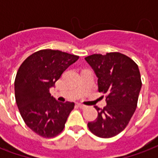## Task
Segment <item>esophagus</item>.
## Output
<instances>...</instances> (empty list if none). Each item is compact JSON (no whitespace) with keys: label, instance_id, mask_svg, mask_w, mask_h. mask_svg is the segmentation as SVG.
Segmentation results:
<instances>
[{"label":"esophagus","instance_id":"obj_1","mask_svg":"<svg viewBox=\"0 0 158 158\" xmlns=\"http://www.w3.org/2000/svg\"><path fill=\"white\" fill-rule=\"evenodd\" d=\"M77 105L79 106V107H80V108H82V109H83V108H85V107H86L85 105H84V104H81V103H78Z\"/></svg>","mask_w":158,"mask_h":158}]
</instances>
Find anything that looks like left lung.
Segmentation results:
<instances>
[{"instance_id": "8db88e82", "label": "left lung", "mask_w": 158, "mask_h": 158, "mask_svg": "<svg viewBox=\"0 0 158 158\" xmlns=\"http://www.w3.org/2000/svg\"><path fill=\"white\" fill-rule=\"evenodd\" d=\"M85 59L98 78L99 92L106 95V106H96L98 116L88 123V128L98 137L111 138L125 129L136 109L142 85L139 68L120 52L93 54Z\"/></svg>"}]
</instances>
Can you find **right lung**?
<instances>
[{
  "mask_svg": "<svg viewBox=\"0 0 158 158\" xmlns=\"http://www.w3.org/2000/svg\"><path fill=\"white\" fill-rule=\"evenodd\" d=\"M79 57L44 49L28 56L19 67L14 82L16 102L26 125L41 137L58 135L74 108L73 102L56 101L50 88Z\"/></svg>",
  "mask_w": 158,
  "mask_h": 158,
  "instance_id": "obj_1",
  "label": "right lung"
}]
</instances>
